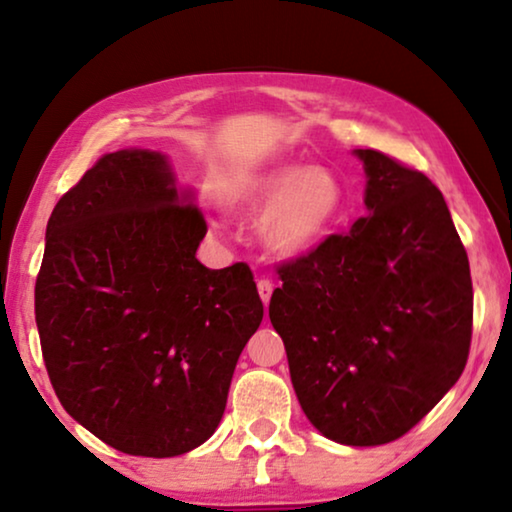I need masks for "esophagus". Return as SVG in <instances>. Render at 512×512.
<instances>
[{
    "instance_id": "1",
    "label": "esophagus",
    "mask_w": 512,
    "mask_h": 512,
    "mask_svg": "<svg viewBox=\"0 0 512 512\" xmlns=\"http://www.w3.org/2000/svg\"><path fill=\"white\" fill-rule=\"evenodd\" d=\"M258 296H261V300H263V305L268 307V303H270V296H272V291H275V284L270 282V279H258Z\"/></svg>"
}]
</instances>
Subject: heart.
Masks as SVG:
<instances>
[{"instance_id": "obj_1", "label": "heart", "mask_w": 512, "mask_h": 512, "mask_svg": "<svg viewBox=\"0 0 512 512\" xmlns=\"http://www.w3.org/2000/svg\"><path fill=\"white\" fill-rule=\"evenodd\" d=\"M226 202L235 212L256 216L258 237L272 254L296 258L310 254L331 235L340 219V179L321 165L272 163L228 181Z\"/></svg>"}]
</instances>
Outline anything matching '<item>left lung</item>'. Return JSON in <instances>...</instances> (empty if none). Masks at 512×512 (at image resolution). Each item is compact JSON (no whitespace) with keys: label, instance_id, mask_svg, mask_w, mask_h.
Here are the masks:
<instances>
[{"label":"left lung","instance_id":"obj_1","mask_svg":"<svg viewBox=\"0 0 512 512\" xmlns=\"http://www.w3.org/2000/svg\"><path fill=\"white\" fill-rule=\"evenodd\" d=\"M366 216L279 268L270 321L314 429L352 447L408 433L464 373L473 284L443 193L373 149Z\"/></svg>","mask_w":512,"mask_h":512}]
</instances>
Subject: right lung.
<instances>
[{
	"mask_svg": "<svg viewBox=\"0 0 512 512\" xmlns=\"http://www.w3.org/2000/svg\"><path fill=\"white\" fill-rule=\"evenodd\" d=\"M207 223L165 153H104L55 205L34 286L41 352L62 408L118 452L177 457L226 410L263 321L247 263L195 258Z\"/></svg>",
	"mask_w": 512,
	"mask_h": 512,
	"instance_id": "1",
	"label": "right lung"
}]
</instances>
